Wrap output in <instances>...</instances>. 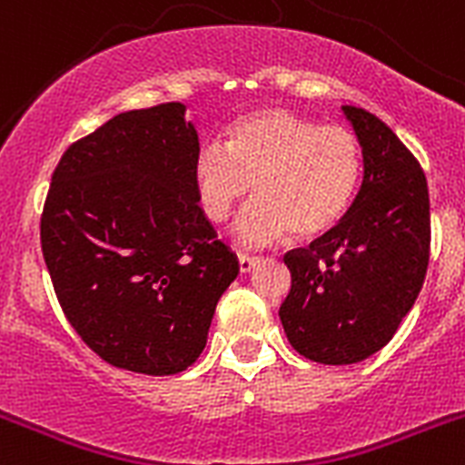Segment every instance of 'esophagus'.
<instances>
[{"label":"esophagus","mask_w":465,"mask_h":465,"mask_svg":"<svg viewBox=\"0 0 465 465\" xmlns=\"http://www.w3.org/2000/svg\"><path fill=\"white\" fill-rule=\"evenodd\" d=\"M237 261H240V272L246 274V272H252V270L256 268L258 258L249 256V253H240V256H237Z\"/></svg>","instance_id":"obj_1"}]
</instances>
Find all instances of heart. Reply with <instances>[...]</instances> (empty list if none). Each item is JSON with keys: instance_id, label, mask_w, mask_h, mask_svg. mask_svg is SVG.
Instances as JSON below:
<instances>
[{"instance_id": "b5f03b06", "label": "heart", "mask_w": 465, "mask_h": 465, "mask_svg": "<svg viewBox=\"0 0 465 465\" xmlns=\"http://www.w3.org/2000/svg\"><path fill=\"white\" fill-rule=\"evenodd\" d=\"M197 204L213 223L256 193L235 223L246 246L291 232L326 235L347 216L363 179V151L344 125H319L289 109H258L225 127V142H203L191 165Z\"/></svg>"}]
</instances>
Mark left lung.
I'll use <instances>...</instances> for the list:
<instances>
[{"instance_id":"1","label":"left lung","mask_w":465,"mask_h":465,"mask_svg":"<svg viewBox=\"0 0 465 465\" xmlns=\"http://www.w3.org/2000/svg\"><path fill=\"white\" fill-rule=\"evenodd\" d=\"M363 151V182L342 221L283 256L291 291L279 307L298 354L323 365L377 354L412 310L430 252L429 183L391 127L342 106Z\"/></svg>"}]
</instances>
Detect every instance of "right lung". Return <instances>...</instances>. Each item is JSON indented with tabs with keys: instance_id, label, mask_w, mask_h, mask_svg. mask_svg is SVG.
I'll list each match as a JSON object with an SVG mask.
<instances>
[{
	"instance_id": "add662e5",
	"label": "right lung",
	"mask_w": 465,
	"mask_h": 465,
	"mask_svg": "<svg viewBox=\"0 0 465 465\" xmlns=\"http://www.w3.org/2000/svg\"><path fill=\"white\" fill-rule=\"evenodd\" d=\"M182 102L118 114L57 163L41 252L64 316L106 363L176 375L203 354L240 272L197 204Z\"/></svg>"
}]
</instances>
